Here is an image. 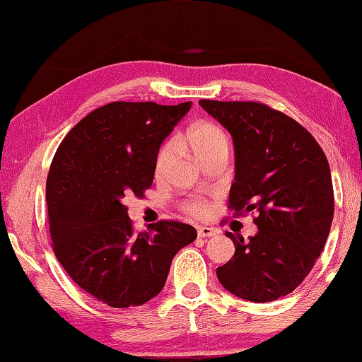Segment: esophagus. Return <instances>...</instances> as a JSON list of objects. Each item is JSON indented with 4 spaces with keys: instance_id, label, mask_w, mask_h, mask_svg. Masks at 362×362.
Wrapping results in <instances>:
<instances>
[{
    "instance_id": "obj_1",
    "label": "esophagus",
    "mask_w": 362,
    "mask_h": 362,
    "mask_svg": "<svg viewBox=\"0 0 362 362\" xmlns=\"http://www.w3.org/2000/svg\"><path fill=\"white\" fill-rule=\"evenodd\" d=\"M197 235L201 238H210L216 235V230L214 228H204V226H199V228H197Z\"/></svg>"
}]
</instances>
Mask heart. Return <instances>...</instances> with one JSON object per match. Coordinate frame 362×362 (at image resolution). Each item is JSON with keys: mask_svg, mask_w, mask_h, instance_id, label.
Wrapping results in <instances>:
<instances>
[{"mask_svg": "<svg viewBox=\"0 0 362 362\" xmlns=\"http://www.w3.org/2000/svg\"><path fill=\"white\" fill-rule=\"evenodd\" d=\"M180 141L182 144L188 146L196 155H199L218 144H224L226 136L216 125L210 122H201L191 127V129L180 138ZM173 153H174V148L171 144H165L160 148L157 160H155V175L160 177L163 173H165L169 161L173 158ZM185 210L189 215L202 216L205 211H207V205L201 201H189L185 204Z\"/></svg>", "mask_w": 362, "mask_h": 362, "instance_id": "heart-1", "label": "heart"}]
</instances>
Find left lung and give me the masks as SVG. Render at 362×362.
<instances>
[{"label": "left lung", "mask_w": 362, "mask_h": 362, "mask_svg": "<svg viewBox=\"0 0 362 362\" xmlns=\"http://www.w3.org/2000/svg\"><path fill=\"white\" fill-rule=\"evenodd\" d=\"M232 134L235 180L229 209L254 211L257 233L245 242L226 232L233 257L216 268L226 290L268 303L298 287L320 256L334 215L327 155L303 125L257 102L199 100Z\"/></svg>", "instance_id": "obj_1"}]
</instances>
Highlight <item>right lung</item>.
Returning a JSON list of instances; mask_svg holds the SVG:
<instances>
[{
  "label": "right lung",
  "instance_id": "add662e5",
  "mask_svg": "<svg viewBox=\"0 0 362 362\" xmlns=\"http://www.w3.org/2000/svg\"><path fill=\"white\" fill-rule=\"evenodd\" d=\"M191 102H112L81 119L59 144L47 177L49 235L75 284L111 308L157 296L193 226L148 224L134 232L127 197L152 187L160 146Z\"/></svg>",
  "mask_w": 362,
  "mask_h": 362
}]
</instances>
